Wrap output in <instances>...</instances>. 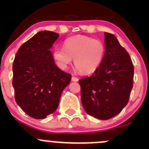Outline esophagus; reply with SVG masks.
Here are the masks:
<instances>
[{"mask_svg":"<svg viewBox=\"0 0 149 149\" xmlns=\"http://www.w3.org/2000/svg\"><path fill=\"white\" fill-rule=\"evenodd\" d=\"M71 81H72L76 82V81H79V79H78L77 77H75V76H72Z\"/></svg>","mask_w":149,"mask_h":149,"instance_id":"obj_1","label":"esophagus"}]
</instances>
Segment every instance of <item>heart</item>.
Returning a JSON list of instances; mask_svg holds the SVG:
<instances>
[{
    "label": "heart",
    "mask_w": 149,
    "mask_h": 149,
    "mask_svg": "<svg viewBox=\"0 0 149 149\" xmlns=\"http://www.w3.org/2000/svg\"><path fill=\"white\" fill-rule=\"evenodd\" d=\"M105 53L104 44L99 40L84 35L66 39L64 48L54 49L53 57L58 65L66 68L74 59V65L83 74L92 73L100 67Z\"/></svg>",
    "instance_id": "b5f03b06"
}]
</instances>
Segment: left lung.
<instances>
[{
  "instance_id": "obj_1",
  "label": "left lung",
  "mask_w": 149,
  "mask_h": 149,
  "mask_svg": "<svg viewBox=\"0 0 149 149\" xmlns=\"http://www.w3.org/2000/svg\"><path fill=\"white\" fill-rule=\"evenodd\" d=\"M104 37L105 53L100 67L79 81L84 109L103 120L118 115L127 105L134 75L131 58L116 37L108 32Z\"/></svg>"
}]
</instances>
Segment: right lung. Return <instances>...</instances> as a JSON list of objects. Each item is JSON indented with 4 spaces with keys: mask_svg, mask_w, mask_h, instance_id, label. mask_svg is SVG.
I'll return each instance as SVG.
<instances>
[{
    "mask_svg": "<svg viewBox=\"0 0 149 149\" xmlns=\"http://www.w3.org/2000/svg\"><path fill=\"white\" fill-rule=\"evenodd\" d=\"M59 34L41 31L18 49L13 64V81L17 104L34 119L55 112L71 75L55 63L49 50Z\"/></svg>",
    "mask_w": 149,
    "mask_h": 149,
    "instance_id": "1",
    "label": "right lung"
}]
</instances>
